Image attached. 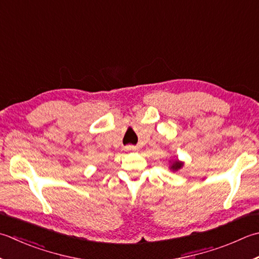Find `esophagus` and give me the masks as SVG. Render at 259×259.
I'll use <instances>...</instances> for the list:
<instances>
[{
	"instance_id": "obj_1",
	"label": "esophagus",
	"mask_w": 259,
	"mask_h": 259,
	"mask_svg": "<svg viewBox=\"0 0 259 259\" xmlns=\"http://www.w3.org/2000/svg\"><path fill=\"white\" fill-rule=\"evenodd\" d=\"M125 149L126 150H128V151H136V150H138V147H137V146H126L125 147Z\"/></svg>"
}]
</instances>
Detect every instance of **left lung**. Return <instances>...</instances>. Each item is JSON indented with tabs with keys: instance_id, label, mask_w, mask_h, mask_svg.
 <instances>
[{
	"instance_id": "left-lung-1",
	"label": "left lung",
	"mask_w": 259,
	"mask_h": 259,
	"mask_svg": "<svg viewBox=\"0 0 259 259\" xmlns=\"http://www.w3.org/2000/svg\"><path fill=\"white\" fill-rule=\"evenodd\" d=\"M184 166V161H181L179 159H170L169 160V169L173 171L180 170L182 167Z\"/></svg>"
}]
</instances>
